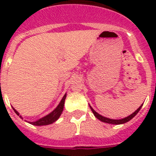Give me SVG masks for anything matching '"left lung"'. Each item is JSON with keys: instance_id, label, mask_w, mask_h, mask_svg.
I'll return each mask as SVG.
<instances>
[{"instance_id": "1", "label": "left lung", "mask_w": 156, "mask_h": 156, "mask_svg": "<svg viewBox=\"0 0 156 156\" xmlns=\"http://www.w3.org/2000/svg\"><path fill=\"white\" fill-rule=\"evenodd\" d=\"M143 104L141 105L139 108H138L137 110H136L134 112H133V113L131 114V115H129V116H126V117H125V118H122V119H120V120H115V119H110V118H108V117H105V116H103L102 115H100V114H99L98 112H96L94 110V109L92 108V107L90 106V105H89L90 108V109H91V111H92L93 114L95 115V116L96 117L97 119H99L100 121H103V122H105V123H108V124H112V125H121V124H124V123H126V122H128L129 121H130L131 119L133 118V117H134V116L137 115V113H138V112L140 111L141 108H142V106H143Z\"/></svg>"}]
</instances>
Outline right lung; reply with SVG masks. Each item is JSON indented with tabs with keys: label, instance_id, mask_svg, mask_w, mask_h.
Masks as SVG:
<instances>
[{
	"label": "right lung",
	"instance_id": "add662e5",
	"mask_svg": "<svg viewBox=\"0 0 156 156\" xmlns=\"http://www.w3.org/2000/svg\"><path fill=\"white\" fill-rule=\"evenodd\" d=\"M66 94H65V95H64L63 98H62V100H61L60 104L57 105V107H56V108L54 109L53 111L51 112L49 114H48L47 116H44V117H42V118L39 119V120H37L36 121H33V122H31V121H27V122L28 123L31 124V125H33V126H47V125H50V124H52L53 122H55L56 120H58V118L60 117L61 113H62V112H63L64 104H65V100H66ZM13 111L15 112V113L17 114L18 116H20L22 119H23V116L19 115L18 112L17 111L16 109H14L13 108Z\"/></svg>",
	"mask_w": 156,
	"mask_h": 156
}]
</instances>
